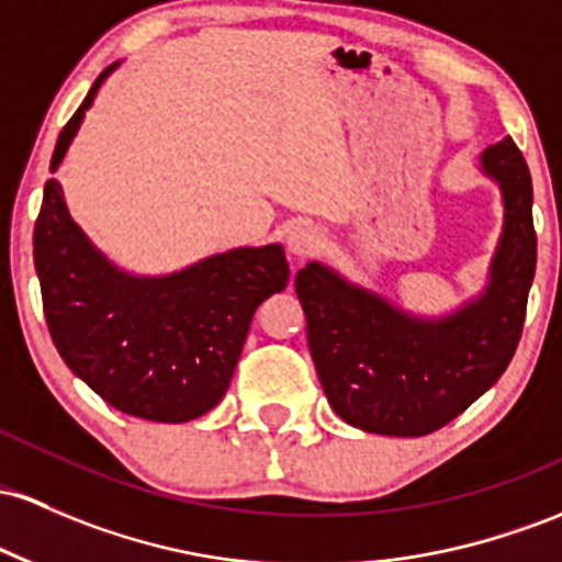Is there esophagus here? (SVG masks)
Here are the masks:
<instances>
[{"instance_id": "34e87169", "label": "esophagus", "mask_w": 562, "mask_h": 562, "mask_svg": "<svg viewBox=\"0 0 562 562\" xmlns=\"http://www.w3.org/2000/svg\"><path fill=\"white\" fill-rule=\"evenodd\" d=\"M285 243H288V250H291V256L310 258L323 248V232L312 224H299L288 232Z\"/></svg>"}]
</instances>
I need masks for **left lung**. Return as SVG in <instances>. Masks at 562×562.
Returning a JSON list of instances; mask_svg holds the SVG:
<instances>
[{"label": "left lung", "mask_w": 562, "mask_h": 562, "mask_svg": "<svg viewBox=\"0 0 562 562\" xmlns=\"http://www.w3.org/2000/svg\"><path fill=\"white\" fill-rule=\"evenodd\" d=\"M502 191L504 226L477 299L422 317L325 263L295 274L306 341L330 408L362 431L422 437L446 427L507 371L536 271L531 172L515 140L480 154Z\"/></svg>", "instance_id": "obj_1"}]
</instances>
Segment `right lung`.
<instances>
[{
	"label": "right lung",
	"mask_w": 562,
	"mask_h": 562,
	"mask_svg": "<svg viewBox=\"0 0 562 562\" xmlns=\"http://www.w3.org/2000/svg\"><path fill=\"white\" fill-rule=\"evenodd\" d=\"M116 66L101 71L60 131L50 172ZM34 267L47 328L71 373L116 411L162 424L221 403L258 304L291 277L280 243L215 252L172 274L120 269L79 229L55 178L34 226Z\"/></svg>",
	"instance_id": "right-lung-1"
}]
</instances>
